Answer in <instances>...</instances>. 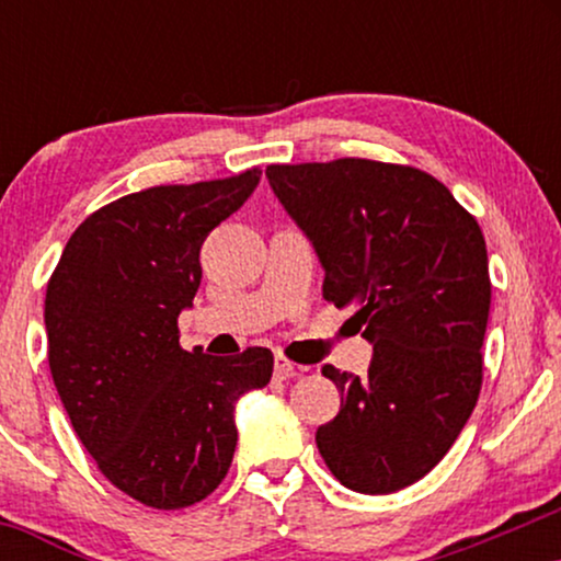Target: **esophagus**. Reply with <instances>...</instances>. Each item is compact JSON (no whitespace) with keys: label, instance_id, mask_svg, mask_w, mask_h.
<instances>
[{"label":"esophagus","instance_id":"34e87169","mask_svg":"<svg viewBox=\"0 0 561 561\" xmlns=\"http://www.w3.org/2000/svg\"><path fill=\"white\" fill-rule=\"evenodd\" d=\"M298 373H301V370H298V367L290 365L288 359L275 357V363H273V375H275V380H288V378H296Z\"/></svg>","mask_w":561,"mask_h":561}]
</instances>
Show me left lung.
<instances>
[{
    "label": "left lung",
    "mask_w": 561,
    "mask_h": 561,
    "mask_svg": "<svg viewBox=\"0 0 561 561\" xmlns=\"http://www.w3.org/2000/svg\"><path fill=\"white\" fill-rule=\"evenodd\" d=\"M283 209L324 267V298L355 309L373 344L367 375L324 365L342 409L317 428L344 488L388 495L432 472L482 386L490 313L485 237L419 168L342 158L267 165Z\"/></svg>",
    "instance_id": "1"
}]
</instances>
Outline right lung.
<instances>
[{
	"label": "right lung",
	"instance_id": "right-lung-1",
	"mask_svg": "<svg viewBox=\"0 0 561 561\" xmlns=\"http://www.w3.org/2000/svg\"><path fill=\"white\" fill-rule=\"evenodd\" d=\"M260 175L122 196L81 221L48 280V363L73 432L104 478L150 508L217 490L237 447V401L271 382V350L211 357L179 344L202 244Z\"/></svg>",
	"mask_w": 561,
	"mask_h": 561
}]
</instances>
